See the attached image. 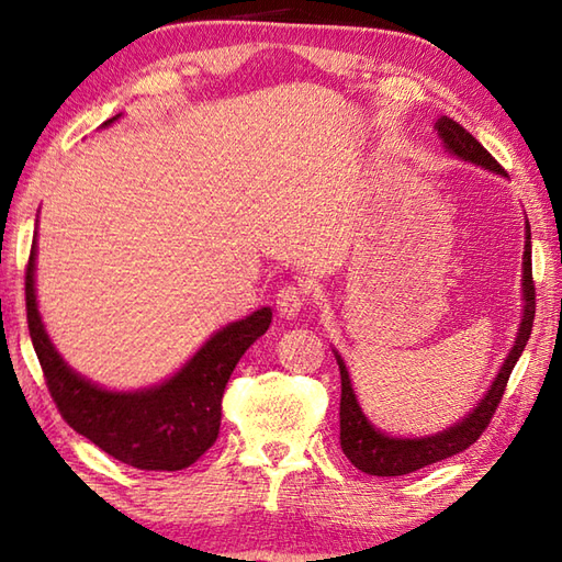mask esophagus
Returning a JSON list of instances; mask_svg holds the SVG:
<instances>
[{
	"label": "esophagus",
	"instance_id": "1",
	"mask_svg": "<svg viewBox=\"0 0 562 562\" xmlns=\"http://www.w3.org/2000/svg\"><path fill=\"white\" fill-rule=\"evenodd\" d=\"M274 306H278V314L282 318H294L304 308V292L294 284H284L274 296Z\"/></svg>",
	"mask_w": 562,
	"mask_h": 562
}]
</instances>
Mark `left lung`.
<instances>
[{
	"instance_id": "left-lung-1",
	"label": "left lung",
	"mask_w": 562,
	"mask_h": 562,
	"mask_svg": "<svg viewBox=\"0 0 562 562\" xmlns=\"http://www.w3.org/2000/svg\"><path fill=\"white\" fill-rule=\"evenodd\" d=\"M437 133L445 142V147L453 157L463 161L479 164L483 169L493 173H505L503 166H499L491 151H487L479 139H475L469 130H463L457 121L441 115L435 123ZM527 244H524V262H521V290H524V314L519 333L515 338V345L507 355L505 364L499 367V372L493 381V386L487 389L481 403L463 417L461 423L453 427L441 429V432L432 437H391L381 432L372 423L367 420L360 403H357L352 381L348 374V367H345L342 357L336 352V360L340 367V447L342 453L352 461L357 469L369 473V475H405L417 469H425L429 463H437L441 459H449L453 453L469 449L475 439H479L485 427L491 425L493 415L497 411V403L503 401V393L507 389V381L512 369H515L517 360L521 357L524 348H527V340L531 336L533 326V314H536V288L531 278V226L527 222Z\"/></svg>"
}]
</instances>
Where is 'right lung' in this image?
Instances as JSON below:
<instances>
[{
    "instance_id": "add662e5",
    "label": "right lung",
    "mask_w": 562,
    "mask_h": 562,
    "mask_svg": "<svg viewBox=\"0 0 562 562\" xmlns=\"http://www.w3.org/2000/svg\"><path fill=\"white\" fill-rule=\"evenodd\" d=\"M26 316L59 415L113 459L142 471L188 469L217 441L226 381L272 321L270 306H262L214 333L164 384L145 391H105L69 369L47 338L35 302V238L26 266Z\"/></svg>"
}]
</instances>
